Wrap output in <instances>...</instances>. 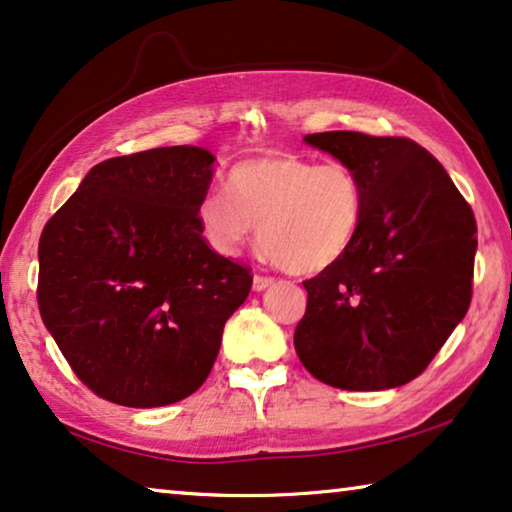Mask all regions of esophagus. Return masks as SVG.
<instances>
[{
	"label": "esophagus",
	"mask_w": 512,
	"mask_h": 512,
	"mask_svg": "<svg viewBox=\"0 0 512 512\" xmlns=\"http://www.w3.org/2000/svg\"><path fill=\"white\" fill-rule=\"evenodd\" d=\"M271 285H273V278H266V276H255L253 278L255 292H264V289H269Z\"/></svg>",
	"instance_id": "34e87169"
}]
</instances>
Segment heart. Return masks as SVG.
I'll use <instances>...</instances> for the list:
<instances>
[{
  "label": "heart",
  "mask_w": 512,
  "mask_h": 512,
  "mask_svg": "<svg viewBox=\"0 0 512 512\" xmlns=\"http://www.w3.org/2000/svg\"><path fill=\"white\" fill-rule=\"evenodd\" d=\"M225 190L197 204V225L213 253L234 257L257 232L264 255L301 276L340 262L365 220V188L345 163L248 158L232 167Z\"/></svg>",
  "instance_id": "obj_1"
}]
</instances>
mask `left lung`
I'll return each instance as SVG.
<instances>
[{"instance_id": "obj_1", "label": "left lung", "mask_w": 512, "mask_h": 512, "mask_svg": "<svg viewBox=\"0 0 512 512\" xmlns=\"http://www.w3.org/2000/svg\"><path fill=\"white\" fill-rule=\"evenodd\" d=\"M303 142L358 174L365 220L349 253L303 282L296 354L312 377L342 391L398 388L467 315L474 211L439 160L407 137L329 131Z\"/></svg>"}]
</instances>
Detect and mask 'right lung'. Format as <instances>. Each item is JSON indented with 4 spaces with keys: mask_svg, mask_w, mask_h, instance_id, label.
I'll return each mask as SVG.
<instances>
[{
    "mask_svg": "<svg viewBox=\"0 0 512 512\" xmlns=\"http://www.w3.org/2000/svg\"><path fill=\"white\" fill-rule=\"evenodd\" d=\"M213 163L188 144L105 160L41 234L45 329L80 381L114 404L193 395L248 299L250 271L213 253L197 225Z\"/></svg>",
    "mask_w": 512,
    "mask_h": 512,
    "instance_id": "1",
    "label": "right lung"
}]
</instances>
